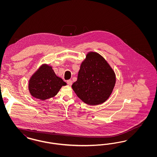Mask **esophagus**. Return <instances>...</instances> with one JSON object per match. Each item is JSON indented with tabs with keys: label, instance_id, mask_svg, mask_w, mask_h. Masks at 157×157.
Listing matches in <instances>:
<instances>
[{
	"label": "esophagus",
	"instance_id": "obj_1",
	"mask_svg": "<svg viewBox=\"0 0 157 157\" xmlns=\"http://www.w3.org/2000/svg\"><path fill=\"white\" fill-rule=\"evenodd\" d=\"M67 83L68 85H72V80H71V79H69V80H67Z\"/></svg>",
	"mask_w": 157,
	"mask_h": 157
}]
</instances>
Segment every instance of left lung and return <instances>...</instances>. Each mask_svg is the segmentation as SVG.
Masks as SVG:
<instances>
[{
	"mask_svg": "<svg viewBox=\"0 0 157 157\" xmlns=\"http://www.w3.org/2000/svg\"><path fill=\"white\" fill-rule=\"evenodd\" d=\"M115 82V72L104 58L98 53L90 52L82 61L72 88L83 102L98 105L110 97Z\"/></svg>",
	"mask_w": 157,
	"mask_h": 157,
	"instance_id": "obj_1",
	"label": "left lung"
}]
</instances>
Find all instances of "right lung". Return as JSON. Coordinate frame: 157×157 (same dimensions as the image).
<instances>
[{"label":"right lung","instance_id":"add662e5","mask_svg":"<svg viewBox=\"0 0 157 157\" xmlns=\"http://www.w3.org/2000/svg\"><path fill=\"white\" fill-rule=\"evenodd\" d=\"M65 85L67 83L56 76L52 67L45 63L31 76L28 89L33 97L44 101L55 97L62 86Z\"/></svg>","mask_w":157,"mask_h":157}]
</instances>
